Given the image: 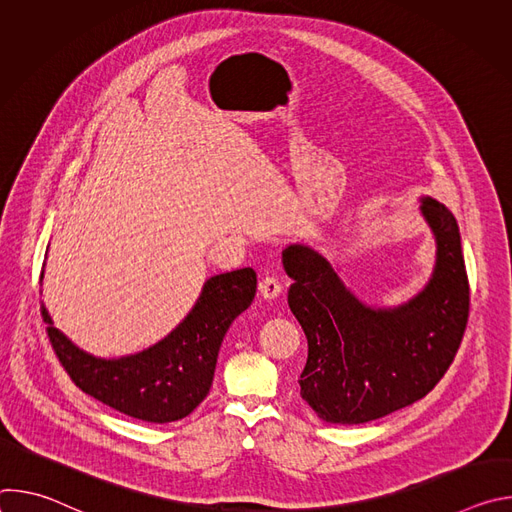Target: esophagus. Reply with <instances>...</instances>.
I'll list each match as a JSON object with an SVG mask.
<instances>
[{
	"label": "esophagus",
	"instance_id": "34e87169",
	"mask_svg": "<svg viewBox=\"0 0 512 512\" xmlns=\"http://www.w3.org/2000/svg\"><path fill=\"white\" fill-rule=\"evenodd\" d=\"M259 294H261V298L267 300V302L277 300L279 294H281L279 281H277L275 277H265V279H261V281H259Z\"/></svg>",
	"mask_w": 512,
	"mask_h": 512
}]
</instances>
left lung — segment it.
Instances as JSON below:
<instances>
[{
	"instance_id": "8db88e82",
	"label": "left lung",
	"mask_w": 512,
	"mask_h": 512,
	"mask_svg": "<svg viewBox=\"0 0 512 512\" xmlns=\"http://www.w3.org/2000/svg\"><path fill=\"white\" fill-rule=\"evenodd\" d=\"M435 261L427 283L397 306L367 304L344 265L308 243H289L281 263L289 310L308 338L300 395L326 423L358 425L423 399L450 369L468 322V275L454 214L419 196Z\"/></svg>"
}]
</instances>
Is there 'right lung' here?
<instances>
[{"label":"right lung","instance_id":"obj_1","mask_svg":"<svg viewBox=\"0 0 512 512\" xmlns=\"http://www.w3.org/2000/svg\"><path fill=\"white\" fill-rule=\"evenodd\" d=\"M255 289L257 275L251 267L212 275L192 310L168 336L115 358L77 346L54 326L44 304L42 318L62 367L79 389L129 417L170 423L190 415L208 395L223 338L251 306Z\"/></svg>","mask_w":512,"mask_h":512}]
</instances>
